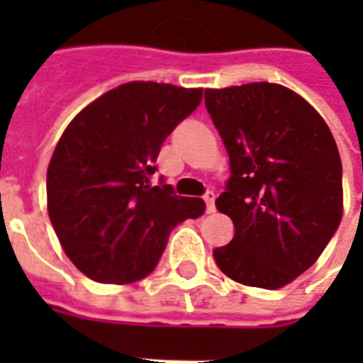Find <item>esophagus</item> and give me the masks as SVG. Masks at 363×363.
<instances>
[{
	"label": "esophagus",
	"instance_id": "esophagus-1",
	"mask_svg": "<svg viewBox=\"0 0 363 363\" xmlns=\"http://www.w3.org/2000/svg\"><path fill=\"white\" fill-rule=\"evenodd\" d=\"M204 202H206V210H208V213H212L213 210H216V206H213V202H216V194H213L212 190H208L204 194Z\"/></svg>",
	"mask_w": 363,
	"mask_h": 363
}]
</instances>
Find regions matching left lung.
Instances as JSON below:
<instances>
[{"label":"left lung","mask_w":363,"mask_h":363,"mask_svg":"<svg viewBox=\"0 0 363 363\" xmlns=\"http://www.w3.org/2000/svg\"><path fill=\"white\" fill-rule=\"evenodd\" d=\"M229 155L216 208L235 235L213 249L231 280L278 289L319 259L342 220V163L330 130L305 99L278 83L206 91Z\"/></svg>","instance_id":"left-lung-1"}]
</instances>
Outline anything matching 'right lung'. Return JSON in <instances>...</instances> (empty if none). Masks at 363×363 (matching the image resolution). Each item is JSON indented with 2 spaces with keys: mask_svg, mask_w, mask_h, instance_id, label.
Returning a JSON list of instances; mask_svg holds the SVG:
<instances>
[{
  "mask_svg": "<svg viewBox=\"0 0 363 363\" xmlns=\"http://www.w3.org/2000/svg\"><path fill=\"white\" fill-rule=\"evenodd\" d=\"M202 89L132 82L75 116L48 165V216L64 251L91 280L130 284L157 267L169 235L204 200L174 194L155 159L167 135L196 111Z\"/></svg>",
  "mask_w": 363,
  "mask_h": 363,
  "instance_id": "right-lung-1",
  "label": "right lung"
}]
</instances>
